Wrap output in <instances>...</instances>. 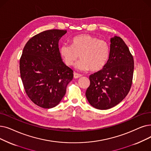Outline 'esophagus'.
Instances as JSON below:
<instances>
[{
    "label": "esophagus",
    "mask_w": 151,
    "mask_h": 151,
    "mask_svg": "<svg viewBox=\"0 0 151 151\" xmlns=\"http://www.w3.org/2000/svg\"><path fill=\"white\" fill-rule=\"evenodd\" d=\"M81 76H82L81 75H80V74H78V73H76V72H74V73H73V76H74V78H78L81 77Z\"/></svg>",
    "instance_id": "1"
}]
</instances>
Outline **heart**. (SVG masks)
Wrapping results in <instances>:
<instances>
[{
    "label": "heart",
    "instance_id": "1",
    "mask_svg": "<svg viewBox=\"0 0 151 151\" xmlns=\"http://www.w3.org/2000/svg\"><path fill=\"white\" fill-rule=\"evenodd\" d=\"M71 45L64 44L60 48L63 60L68 66L76 65L79 70L91 71L101 70L107 63L110 55V47L104 40L89 35H80L71 39Z\"/></svg>",
    "mask_w": 151,
    "mask_h": 151
}]
</instances>
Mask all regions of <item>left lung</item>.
Here are the masks:
<instances>
[{"label": "left lung", "mask_w": 151, "mask_h": 151, "mask_svg": "<svg viewBox=\"0 0 151 151\" xmlns=\"http://www.w3.org/2000/svg\"><path fill=\"white\" fill-rule=\"evenodd\" d=\"M109 60L102 70L89 76L86 91L89 104L96 109L107 110L119 104L132 87L133 57L120 37L110 39Z\"/></svg>", "instance_id": "8db88e82"}]
</instances>
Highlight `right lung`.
I'll list each match as a JSON object with an SVG mask.
<instances>
[{
	"label": "right lung",
	"instance_id": "add662e5",
	"mask_svg": "<svg viewBox=\"0 0 151 151\" xmlns=\"http://www.w3.org/2000/svg\"><path fill=\"white\" fill-rule=\"evenodd\" d=\"M67 30L40 32L26 44L19 60V71L28 97L37 106L50 109L59 104L66 93L73 71L62 59L58 41Z\"/></svg>",
	"mask_w": 151,
	"mask_h": 151
}]
</instances>
